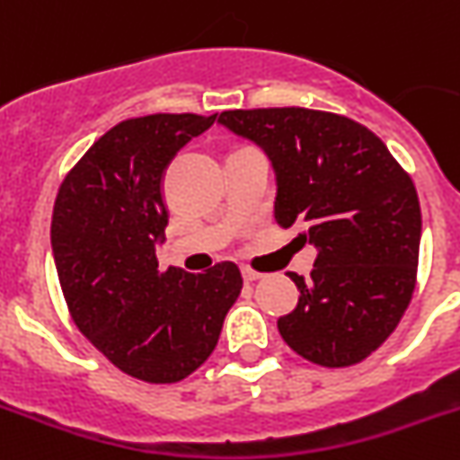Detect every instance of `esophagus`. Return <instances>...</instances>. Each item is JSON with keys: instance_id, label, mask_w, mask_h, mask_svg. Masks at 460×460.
Returning a JSON list of instances; mask_svg holds the SVG:
<instances>
[{"instance_id": "esophagus-1", "label": "esophagus", "mask_w": 460, "mask_h": 460, "mask_svg": "<svg viewBox=\"0 0 460 460\" xmlns=\"http://www.w3.org/2000/svg\"><path fill=\"white\" fill-rule=\"evenodd\" d=\"M243 277L247 283H254V281H259V279H263V274L256 272V270H252V268H243Z\"/></svg>"}]
</instances>
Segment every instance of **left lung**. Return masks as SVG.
Returning a JSON list of instances; mask_svg holds the SVG:
<instances>
[{"label":"left lung","mask_w":460,"mask_h":460,"mask_svg":"<svg viewBox=\"0 0 460 460\" xmlns=\"http://www.w3.org/2000/svg\"><path fill=\"white\" fill-rule=\"evenodd\" d=\"M217 122L265 149L277 174L274 217L315 244L311 279L288 272L297 308L279 317L290 349L347 367L379 349L418 277V190L379 136L327 111H225Z\"/></svg>","instance_id":"left-lung-1"}]
</instances>
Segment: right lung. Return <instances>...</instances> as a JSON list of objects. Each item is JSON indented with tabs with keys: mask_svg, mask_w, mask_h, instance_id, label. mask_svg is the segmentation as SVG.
<instances>
[{
	"mask_svg": "<svg viewBox=\"0 0 460 460\" xmlns=\"http://www.w3.org/2000/svg\"><path fill=\"white\" fill-rule=\"evenodd\" d=\"M217 115L156 113L115 124L63 179L51 250L79 332L118 370L147 384H177L216 349L243 290L238 265L201 274L158 270L165 238L163 172Z\"/></svg>",
	"mask_w": 460,
	"mask_h": 460,
	"instance_id": "1",
	"label": "right lung"
}]
</instances>
